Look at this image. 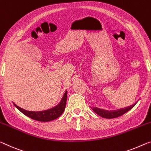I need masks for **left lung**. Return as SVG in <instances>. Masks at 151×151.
Segmentation results:
<instances>
[{
    "mask_svg": "<svg viewBox=\"0 0 151 151\" xmlns=\"http://www.w3.org/2000/svg\"><path fill=\"white\" fill-rule=\"evenodd\" d=\"M138 101L139 100H138L135 103H134L133 105L130 106H126L125 108L119 109L117 110H105L103 109H99L98 107H91V109L97 115L101 116L102 117L106 118V119H113V118L119 117V116L124 115V113H127V111L131 110L136 105V104L138 103Z\"/></svg>",
    "mask_w": 151,
    "mask_h": 151,
    "instance_id": "left-lung-1",
    "label": "left lung"
}]
</instances>
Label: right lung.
<instances>
[{
  "label": "right lung",
  "instance_id": "obj_1",
  "mask_svg": "<svg viewBox=\"0 0 151 151\" xmlns=\"http://www.w3.org/2000/svg\"><path fill=\"white\" fill-rule=\"evenodd\" d=\"M68 95V90L65 92V94L63 96L62 99L59 103L56 106L53 107L48 109L40 111H29L19 107V106L15 105L13 103L14 105L18 110L20 111L22 113H24L25 115L27 116L32 119L36 120L39 122H50L52 120L57 119L60 116L62 115V113L64 112L66 106V101H67V96Z\"/></svg>",
  "mask_w": 151,
  "mask_h": 151
}]
</instances>
